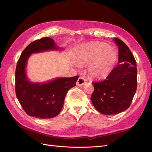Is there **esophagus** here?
<instances>
[{"label":"esophagus","mask_w":152,"mask_h":152,"mask_svg":"<svg viewBox=\"0 0 152 152\" xmlns=\"http://www.w3.org/2000/svg\"><path fill=\"white\" fill-rule=\"evenodd\" d=\"M86 83V80L84 79V77H79V79H78V80L77 81L76 84L78 86H82Z\"/></svg>","instance_id":"esophagus-1"}]
</instances>
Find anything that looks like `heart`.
<instances>
[{"label": "heart", "mask_w": 152, "mask_h": 152, "mask_svg": "<svg viewBox=\"0 0 152 152\" xmlns=\"http://www.w3.org/2000/svg\"><path fill=\"white\" fill-rule=\"evenodd\" d=\"M82 60L91 63L89 71L94 77L102 79L107 77L113 70L117 59L115 50L102 42H92L82 48Z\"/></svg>", "instance_id": "b5f03b06"}]
</instances>
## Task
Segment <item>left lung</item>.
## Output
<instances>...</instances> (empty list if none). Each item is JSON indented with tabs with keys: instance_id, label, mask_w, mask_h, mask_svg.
<instances>
[{
	"instance_id": "left-lung-1",
	"label": "left lung",
	"mask_w": 152,
	"mask_h": 152,
	"mask_svg": "<svg viewBox=\"0 0 152 152\" xmlns=\"http://www.w3.org/2000/svg\"><path fill=\"white\" fill-rule=\"evenodd\" d=\"M118 47L117 65L104 80L92 82L94 89L91 101L94 108L104 115L125 111L132 102L137 89L136 61L127 45L113 39Z\"/></svg>"
}]
</instances>
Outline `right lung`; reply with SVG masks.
I'll use <instances>...</instances> for the list:
<instances>
[{"label": "right lung", "mask_w": 152, "mask_h": 152, "mask_svg": "<svg viewBox=\"0 0 152 152\" xmlns=\"http://www.w3.org/2000/svg\"><path fill=\"white\" fill-rule=\"evenodd\" d=\"M58 49L54 40L44 37L30 43L18 59L15 72L16 97L29 116L50 118L61 112L68 91L75 86L79 76L58 78L47 83H31L25 73L26 62L31 54L48 50Z\"/></svg>", "instance_id": "add662e5"}]
</instances>
